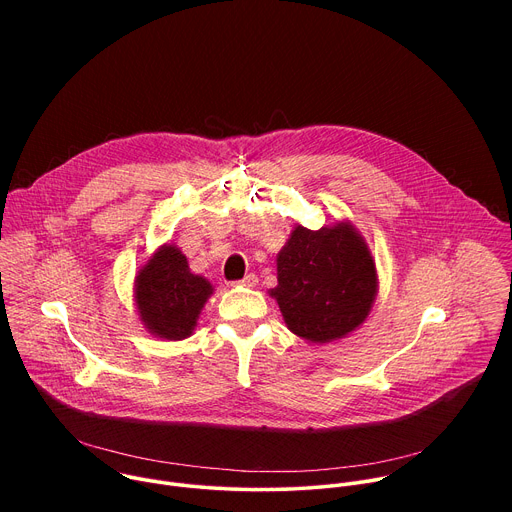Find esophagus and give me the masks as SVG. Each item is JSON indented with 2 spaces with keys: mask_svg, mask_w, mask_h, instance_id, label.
<instances>
[{
  "mask_svg": "<svg viewBox=\"0 0 512 512\" xmlns=\"http://www.w3.org/2000/svg\"><path fill=\"white\" fill-rule=\"evenodd\" d=\"M257 281H259V279H257V275L249 273V275H245L241 281H237L235 285H237V287H255V285H257Z\"/></svg>",
  "mask_w": 512,
  "mask_h": 512,
  "instance_id": "34e87169",
  "label": "esophagus"
}]
</instances>
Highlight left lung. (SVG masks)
Returning a JSON list of instances; mask_svg holds the SVG:
<instances>
[{"instance_id":"1","label":"left lung","mask_w":512,"mask_h":512,"mask_svg":"<svg viewBox=\"0 0 512 512\" xmlns=\"http://www.w3.org/2000/svg\"><path fill=\"white\" fill-rule=\"evenodd\" d=\"M379 273L367 239L350 221L318 231L296 225L277 253V302L285 326L310 344L346 338L369 318Z\"/></svg>"}]
</instances>
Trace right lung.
<instances>
[{"mask_svg":"<svg viewBox=\"0 0 512 512\" xmlns=\"http://www.w3.org/2000/svg\"><path fill=\"white\" fill-rule=\"evenodd\" d=\"M212 294V283L192 273L186 255L174 243L160 245L133 279L139 322L160 340L176 342L192 336Z\"/></svg>","mask_w":512,"mask_h":512,"instance_id":"right-lung-1","label":"right lung"}]
</instances>
